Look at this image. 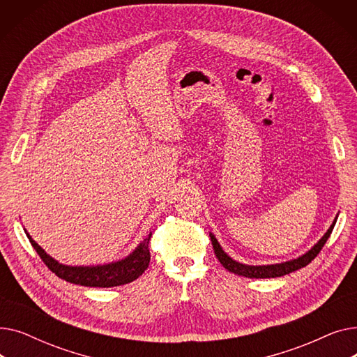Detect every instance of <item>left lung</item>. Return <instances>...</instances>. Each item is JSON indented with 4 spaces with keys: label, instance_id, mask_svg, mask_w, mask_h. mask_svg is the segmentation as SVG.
Segmentation results:
<instances>
[{
    "label": "left lung",
    "instance_id": "8db88e82",
    "mask_svg": "<svg viewBox=\"0 0 357 357\" xmlns=\"http://www.w3.org/2000/svg\"><path fill=\"white\" fill-rule=\"evenodd\" d=\"M335 221H337V217L334 218L333 224L330 226V229L327 230V233L320 238V241L317 243V245L308 250L305 255H303L301 257L298 259H292L289 261H284V264H276V265H266V266H250V265H243V264H238V261L233 260L230 256H227V253L224 252L221 249V246L218 245L217 238L214 237V234L210 233V237H211V243H213V248H214V253L217 256V259L220 260V264L226 268L227 271L236 273V275H241V276H246V278H278V276H284V275H288L294 271H298L301 269L304 266H307L310 261L312 259L317 257V255L321 252V249L324 248L326 241L328 240L334 226H335Z\"/></svg>",
    "mask_w": 357,
    "mask_h": 357
}]
</instances>
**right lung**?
I'll return each mask as SVG.
<instances>
[{
  "instance_id": "right-lung-1",
  "label": "right lung",
  "mask_w": 357,
  "mask_h": 357,
  "mask_svg": "<svg viewBox=\"0 0 357 357\" xmlns=\"http://www.w3.org/2000/svg\"><path fill=\"white\" fill-rule=\"evenodd\" d=\"M150 236L152 234H149L137 246V249L123 260L112 261V264L100 265V266H66V265L58 264L53 257H50L30 237V234H27L31 246L34 248L37 255L40 256V259L45 261V265L56 276L65 279L66 282H70V284H77L82 287H96V288L119 287V285L133 282L135 279H137L149 268Z\"/></svg>"
}]
</instances>
